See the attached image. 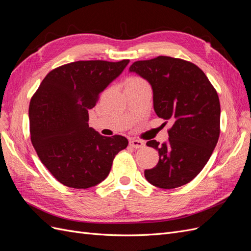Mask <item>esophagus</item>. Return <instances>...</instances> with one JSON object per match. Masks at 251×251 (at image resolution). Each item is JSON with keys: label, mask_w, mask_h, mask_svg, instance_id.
I'll list each match as a JSON object with an SVG mask.
<instances>
[{"label": "esophagus", "mask_w": 251, "mask_h": 251, "mask_svg": "<svg viewBox=\"0 0 251 251\" xmlns=\"http://www.w3.org/2000/svg\"><path fill=\"white\" fill-rule=\"evenodd\" d=\"M130 146L134 149H141L144 146H146V143L141 140H137V139H131L130 140Z\"/></svg>", "instance_id": "obj_1"}]
</instances>
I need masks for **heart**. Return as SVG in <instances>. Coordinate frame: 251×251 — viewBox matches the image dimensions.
<instances>
[{"mask_svg": "<svg viewBox=\"0 0 251 251\" xmlns=\"http://www.w3.org/2000/svg\"><path fill=\"white\" fill-rule=\"evenodd\" d=\"M126 85H147V81L139 76H133L127 79Z\"/></svg>", "mask_w": 251, "mask_h": 251, "instance_id": "1", "label": "heart"}]
</instances>
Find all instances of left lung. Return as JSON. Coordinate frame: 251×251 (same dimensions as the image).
<instances>
[{
  "label": "left lung",
  "instance_id": "8db88e82",
  "mask_svg": "<svg viewBox=\"0 0 251 251\" xmlns=\"http://www.w3.org/2000/svg\"><path fill=\"white\" fill-rule=\"evenodd\" d=\"M153 89L158 117L173 123L169 140L147 142L158 151L155 168L144 171L154 186L171 189L191 182L207 163L220 136V100L198 66L181 58L157 56L130 67Z\"/></svg>",
  "mask_w": 251,
  "mask_h": 251
}]
</instances>
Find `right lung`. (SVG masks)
I'll return each instance as SVG.
<instances>
[{"label": "right lung", "mask_w": 251, "mask_h": 251, "mask_svg": "<svg viewBox=\"0 0 251 251\" xmlns=\"http://www.w3.org/2000/svg\"><path fill=\"white\" fill-rule=\"evenodd\" d=\"M130 60H78L50 71L29 104L30 136L42 163L60 183L95 186L127 147L124 136H102L90 127L88 111Z\"/></svg>", "instance_id": "right-lung-1"}]
</instances>
